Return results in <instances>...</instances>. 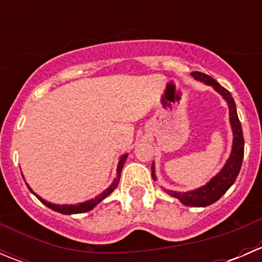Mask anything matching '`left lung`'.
Returning a JSON list of instances; mask_svg holds the SVG:
<instances>
[{"label":"left lung","mask_w":262,"mask_h":262,"mask_svg":"<svg viewBox=\"0 0 262 262\" xmlns=\"http://www.w3.org/2000/svg\"><path fill=\"white\" fill-rule=\"evenodd\" d=\"M191 76L196 80L203 81L204 83L210 84L213 86L224 99L228 102L229 107V116H231V125L232 130H233V147H232V153L229 156L228 161H227L226 166L223 170L218 173L216 176L208 182L205 186L200 187V189L194 190V191H187V192H176L171 191V190H166L167 194L171 196L178 198L182 204L187 205V207H207V205L213 204L216 200L221 199L222 195L233 185L236 181L237 176H238L239 170L242 166V160H244V152H245V141H244V134H242V126L239 123L238 115H237L236 104L232 97L231 92L223 86L218 83L214 78L210 76L205 75L202 72H192ZM153 168V167H152ZM152 176L156 180L155 171L152 170Z\"/></svg>","instance_id":"left-lung-1"}]
</instances>
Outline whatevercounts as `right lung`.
<instances>
[{"instance_id":"add662e5","label":"right lung","mask_w":262,"mask_h":262,"mask_svg":"<svg viewBox=\"0 0 262 262\" xmlns=\"http://www.w3.org/2000/svg\"><path fill=\"white\" fill-rule=\"evenodd\" d=\"M126 156L128 155H124L123 157L120 158V161H119V165H118V168H116V179L113 182L112 185H110L109 187H107L106 190H105L102 194L97 195L95 199H91L89 200V202H84V203H81V204H77V205H55V204H52V203H48L46 202V200H43L41 198H39L38 195H36V198H38L39 200H40L43 204H46L47 207L50 208L52 210H55V212L58 213H62V214H78V213H84V212H89V210L94 209L95 207H96L97 204H99L101 200H104L105 198L107 196V195L112 194L113 191L116 189V186H118L119 184V180H120V173H121V170H123V166L124 163H125V160H126ZM29 187V185H28ZM30 189V187H29ZM31 190V189H30ZM31 192H33V190H31ZM35 194V192H34Z\"/></svg>"}]
</instances>
